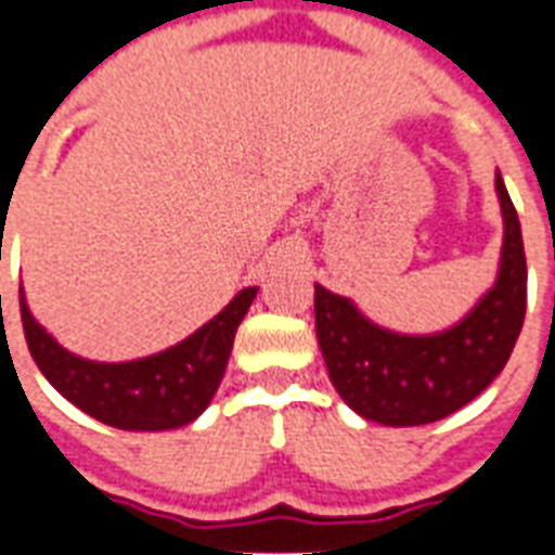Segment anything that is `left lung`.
<instances>
[{"label": "left lung", "instance_id": "left-lung-1", "mask_svg": "<svg viewBox=\"0 0 555 555\" xmlns=\"http://www.w3.org/2000/svg\"><path fill=\"white\" fill-rule=\"evenodd\" d=\"M504 212L499 282L455 328L403 337L371 325L354 305L322 285L313 291L317 339L339 397L365 421L435 423L481 395L507 365L527 311V259L518 212L495 176Z\"/></svg>", "mask_w": 555, "mask_h": 555}]
</instances>
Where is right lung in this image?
I'll return each instance as SVG.
<instances>
[{"mask_svg":"<svg viewBox=\"0 0 555 555\" xmlns=\"http://www.w3.org/2000/svg\"><path fill=\"white\" fill-rule=\"evenodd\" d=\"M253 296L256 287H244L216 320L184 343L132 363H91L68 354L30 317L25 296L20 311L34 363L65 400L115 429L160 431L186 426L207 409Z\"/></svg>","mask_w":555,"mask_h":555,"instance_id":"obj_1","label":"right lung"}]
</instances>
